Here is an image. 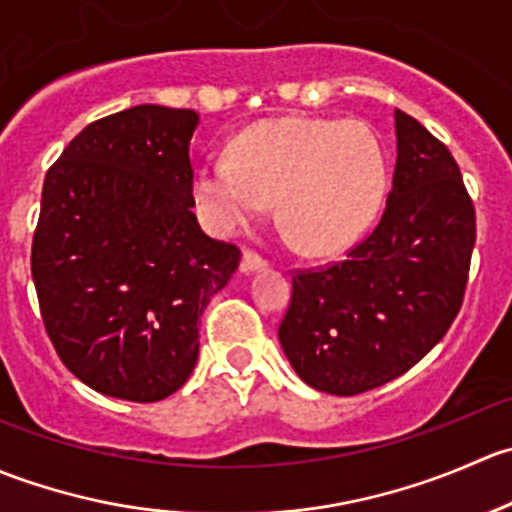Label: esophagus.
I'll use <instances>...</instances> for the list:
<instances>
[{
	"mask_svg": "<svg viewBox=\"0 0 512 512\" xmlns=\"http://www.w3.org/2000/svg\"><path fill=\"white\" fill-rule=\"evenodd\" d=\"M265 265H267L265 257L257 255L255 250H245V252H242V260H240V270H242V272L262 270V267H265Z\"/></svg>",
	"mask_w": 512,
	"mask_h": 512,
	"instance_id": "1",
	"label": "esophagus"
}]
</instances>
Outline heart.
<instances>
[{
  "instance_id": "b5f03b06",
  "label": "heart",
  "mask_w": 512,
  "mask_h": 512,
  "mask_svg": "<svg viewBox=\"0 0 512 512\" xmlns=\"http://www.w3.org/2000/svg\"><path fill=\"white\" fill-rule=\"evenodd\" d=\"M384 183V151L364 123L270 118L232 141V158L205 160L193 195L220 235L277 198V220L299 250L332 252L369 225Z\"/></svg>"
}]
</instances>
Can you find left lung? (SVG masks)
Returning <instances> with one entry per match:
<instances>
[{
	"label": "left lung",
	"instance_id": "obj_1",
	"mask_svg": "<svg viewBox=\"0 0 512 512\" xmlns=\"http://www.w3.org/2000/svg\"><path fill=\"white\" fill-rule=\"evenodd\" d=\"M396 168L374 230L347 257L294 270L280 344L299 379L356 396L406 374L461 312L476 208L461 168L396 108Z\"/></svg>",
	"mask_w": 512,
	"mask_h": 512
}]
</instances>
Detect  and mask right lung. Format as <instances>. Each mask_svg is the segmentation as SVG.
Here are the masks:
<instances>
[{"label": "right lung", "instance_id": "right-lung-1", "mask_svg": "<svg viewBox=\"0 0 512 512\" xmlns=\"http://www.w3.org/2000/svg\"><path fill=\"white\" fill-rule=\"evenodd\" d=\"M190 108H126L89 123L49 168L32 240L44 329L98 394L151 404L198 361L200 314L240 265L193 213Z\"/></svg>", "mask_w": 512, "mask_h": 512}]
</instances>
